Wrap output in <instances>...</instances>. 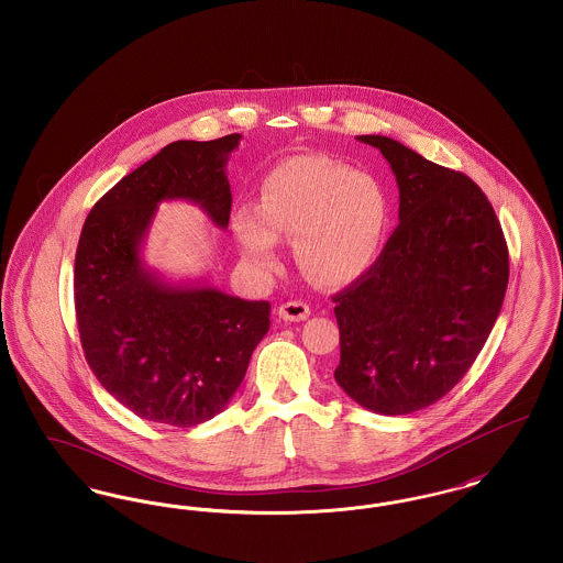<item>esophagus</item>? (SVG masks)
<instances>
[{
  "label": "esophagus",
  "mask_w": 563,
  "mask_h": 563,
  "mask_svg": "<svg viewBox=\"0 0 563 563\" xmlns=\"http://www.w3.org/2000/svg\"><path fill=\"white\" fill-rule=\"evenodd\" d=\"M278 317L289 322L306 321L310 317V308L303 301H287L278 308Z\"/></svg>",
  "instance_id": "34e87169"
}]
</instances>
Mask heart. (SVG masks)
<instances>
[{
    "label": "heart",
    "mask_w": 563,
    "mask_h": 563,
    "mask_svg": "<svg viewBox=\"0 0 563 563\" xmlns=\"http://www.w3.org/2000/svg\"><path fill=\"white\" fill-rule=\"evenodd\" d=\"M390 221V202L374 175L327 156H295L262 181V202L232 211V234L244 262L268 274L280 264V239L314 283L344 287L374 266Z\"/></svg>",
    "instance_id": "heart-1"
}]
</instances>
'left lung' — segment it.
I'll return each mask as SVG.
<instances>
[{"instance_id": "left-lung-1", "label": "left lung", "mask_w": 563, "mask_h": 563, "mask_svg": "<svg viewBox=\"0 0 563 563\" xmlns=\"http://www.w3.org/2000/svg\"><path fill=\"white\" fill-rule=\"evenodd\" d=\"M399 186V225L369 272L333 295L335 382L384 416L424 409L475 363L500 314L509 249L489 200L466 175L382 134H363Z\"/></svg>"}]
</instances>
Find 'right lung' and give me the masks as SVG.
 Here are the masks:
<instances>
[{
    "label": "right lung",
    "instance_id": "add662e5",
    "mask_svg": "<svg viewBox=\"0 0 563 563\" xmlns=\"http://www.w3.org/2000/svg\"><path fill=\"white\" fill-rule=\"evenodd\" d=\"M239 143L234 133L162 147L109 189L81 228L74 295L86 361L111 397L164 427L189 429L223 411L268 333V301L205 283L170 285L141 257L162 200H189L228 228L225 164Z\"/></svg>",
    "mask_w": 563,
    "mask_h": 563
}]
</instances>
